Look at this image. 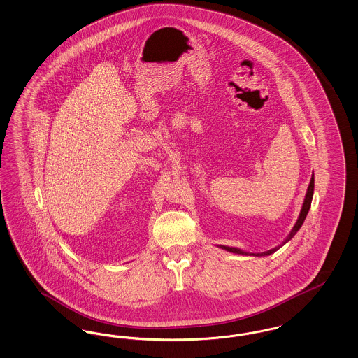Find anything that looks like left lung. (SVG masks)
<instances>
[{
  "label": "left lung",
  "mask_w": 358,
  "mask_h": 358,
  "mask_svg": "<svg viewBox=\"0 0 358 358\" xmlns=\"http://www.w3.org/2000/svg\"><path fill=\"white\" fill-rule=\"evenodd\" d=\"M313 193H315V174H312V178H310V182H309V186H308V190H306V194H305V200H303V203H302V208H301L300 215H299V218H297V221H296V224H294V227H293V229L290 230V233L287 234V237H286L285 240L282 241L281 245H278V246H275V248H273L271 250H266V252H262V253H250V252H245L243 249H238V248H233V246H225V245H218L221 249H225V250H228L230 253H236V255H243V256H255V257H265V256H271L272 253L274 252H277L281 246H284L287 241H290L294 236H296V233L300 230L301 227H302V224H303V221H305V218H306V215H308V212H309V209H310V205H312V199H313Z\"/></svg>",
  "instance_id": "obj_1"
}]
</instances>
